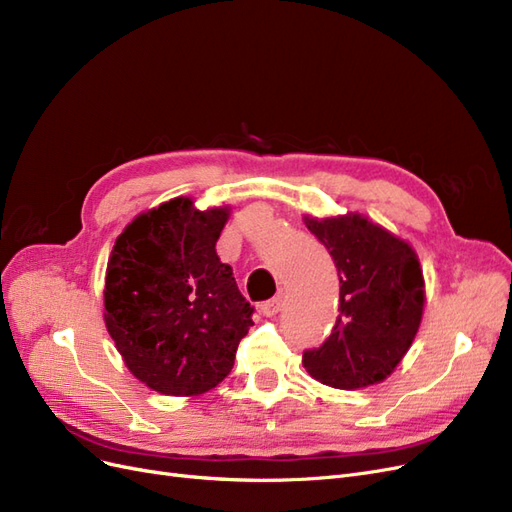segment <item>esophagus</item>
<instances>
[{
    "instance_id": "34e87169",
    "label": "esophagus",
    "mask_w": 512,
    "mask_h": 512,
    "mask_svg": "<svg viewBox=\"0 0 512 512\" xmlns=\"http://www.w3.org/2000/svg\"><path fill=\"white\" fill-rule=\"evenodd\" d=\"M280 308H282V297H272V299L263 301V304H261V314L263 316H274V314L280 312Z\"/></svg>"
}]
</instances>
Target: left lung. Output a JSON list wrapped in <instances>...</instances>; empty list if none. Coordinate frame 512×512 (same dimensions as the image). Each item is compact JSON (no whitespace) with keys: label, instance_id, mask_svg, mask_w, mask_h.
<instances>
[{"label":"left lung","instance_id":"left-lung-1","mask_svg":"<svg viewBox=\"0 0 512 512\" xmlns=\"http://www.w3.org/2000/svg\"><path fill=\"white\" fill-rule=\"evenodd\" d=\"M339 276V316L306 371L339 390L386 380L407 354L424 312V276L411 246L361 215L306 217Z\"/></svg>","mask_w":512,"mask_h":512}]
</instances>
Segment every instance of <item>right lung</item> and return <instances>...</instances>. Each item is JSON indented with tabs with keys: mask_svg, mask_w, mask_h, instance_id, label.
Masks as SVG:
<instances>
[{
	"mask_svg": "<svg viewBox=\"0 0 512 512\" xmlns=\"http://www.w3.org/2000/svg\"><path fill=\"white\" fill-rule=\"evenodd\" d=\"M227 206L175 198L126 225L105 276V325L130 373L151 390L198 396L223 382L253 306L215 244Z\"/></svg>",
	"mask_w": 512,
	"mask_h": 512,
	"instance_id": "obj_1",
	"label": "right lung"
}]
</instances>
